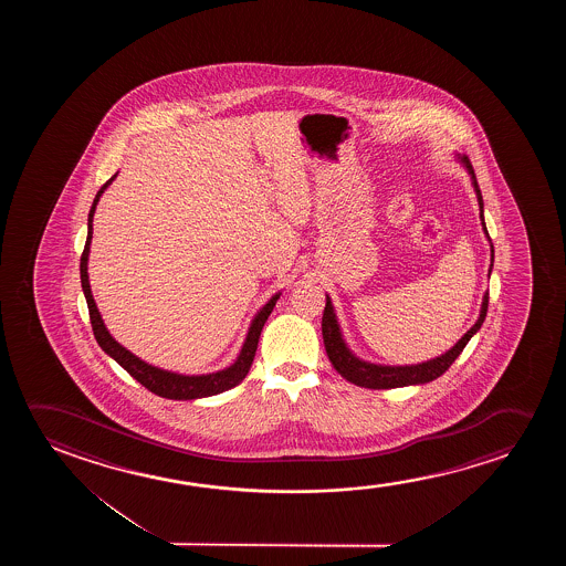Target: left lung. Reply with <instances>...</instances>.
I'll list each match as a JSON object with an SVG mask.
<instances>
[{
  "label": "left lung",
  "mask_w": 566,
  "mask_h": 566,
  "mask_svg": "<svg viewBox=\"0 0 566 566\" xmlns=\"http://www.w3.org/2000/svg\"><path fill=\"white\" fill-rule=\"evenodd\" d=\"M462 163H464L468 171L472 174L473 187H475L478 202H480L481 224H483V230L488 233L485 220H483V197H481L480 186H478V179H475V174H473L472 163L468 160V156L462 158ZM493 256H495V251H493V245H491V259H493ZM491 266H493V263H491ZM489 274H491V271H489ZM488 305L489 294H485L483 295V303H481V313L478 323H475V325L458 340L457 346L449 349L447 354H442L441 357H434V359L426 361V364L406 365V367H388V365L365 364V361L357 359V357L346 348V344L342 340L340 328H338V323H336L333 303H331L328 295H326L323 323H321V326H323V340H325L326 354H328V359H331V364L334 365V369L340 373L344 379L354 382L357 387L379 390V388H398L429 382V380L441 377L442 373L449 371L450 365L454 364V359L462 354L465 344L470 342L473 334L478 333L481 325H483V321L488 317Z\"/></svg>",
  "instance_id": "obj_1"
}]
</instances>
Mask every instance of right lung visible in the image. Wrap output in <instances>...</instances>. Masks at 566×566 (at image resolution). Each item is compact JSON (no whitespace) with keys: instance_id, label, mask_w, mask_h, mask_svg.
I'll use <instances>...</instances> for the list:
<instances>
[{"instance_id":"add662e5","label":"right lung","mask_w":566,"mask_h":566,"mask_svg":"<svg viewBox=\"0 0 566 566\" xmlns=\"http://www.w3.org/2000/svg\"><path fill=\"white\" fill-rule=\"evenodd\" d=\"M117 174H114L112 178L101 187V191L94 197L93 207L88 212V233H86L85 249H83V255H81V286L85 292L86 305H88V315H91V325H93L94 338L109 357H114L117 364L124 367L125 371L132 375L133 379L139 380L143 387L148 388L150 392L163 396V398H170V400H195V398H205V396H214L230 390V388L240 385L241 380L245 379V375L249 373V367L253 364V357H255L256 344H259V336L263 331L266 318L271 315L276 300L280 294L274 295L271 302L264 305L263 310L256 313V317L251 323L249 328L248 338L245 344L241 348L240 357L235 359V364L230 365L228 369L222 371L210 373V375H199V377H187V375H178V373L164 371L158 367L145 364L143 359L137 356H133L129 349H125L122 344H117L112 336H109L104 321H102L101 313L96 310V303H94L93 294H91V284H88V272H86V261H88V249H91V240H93V217L96 205L101 195L104 193V189L112 184V179L116 178Z\"/></svg>"}]
</instances>
